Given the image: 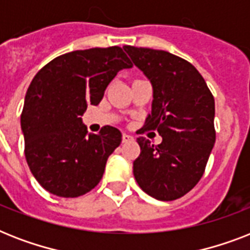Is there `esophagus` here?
<instances>
[{"mask_svg": "<svg viewBox=\"0 0 250 250\" xmlns=\"http://www.w3.org/2000/svg\"><path fill=\"white\" fill-rule=\"evenodd\" d=\"M133 137L131 136V135H128V133H123V136H122V141L123 143H129V141H132Z\"/></svg>", "mask_w": 250, "mask_h": 250, "instance_id": "obj_1", "label": "esophagus"}]
</instances>
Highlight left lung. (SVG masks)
I'll use <instances>...</instances> for the list:
<instances>
[{"instance_id":"1","label":"left lung","mask_w":250,"mask_h":250,"mask_svg":"<svg viewBox=\"0 0 250 250\" xmlns=\"http://www.w3.org/2000/svg\"><path fill=\"white\" fill-rule=\"evenodd\" d=\"M153 88L152 111L144 129H157L162 143L137 137L140 156L133 175L145 193L172 201L201 179L215 143V104L201 74L183 58L165 50L123 46Z\"/></svg>"}]
</instances>
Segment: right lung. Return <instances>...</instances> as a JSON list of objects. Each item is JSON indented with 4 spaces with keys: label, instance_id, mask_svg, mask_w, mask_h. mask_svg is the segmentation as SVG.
Returning <instances> with one entry per match:
<instances>
[{
    "label": "right lung",
    "instance_id": "right-lung-1",
    "mask_svg": "<svg viewBox=\"0 0 250 250\" xmlns=\"http://www.w3.org/2000/svg\"><path fill=\"white\" fill-rule=\"evenodd\" d=\"M132 63L119 46L66 53L45 64L29 84L21 115L25 160L42 188L79 197L101 180L121 131L105 125L88 135L82 115L98 105L106 86Z\"/></svg>",
    "mask_w": 250,
    "mask_h": 250
}]
</instances>
